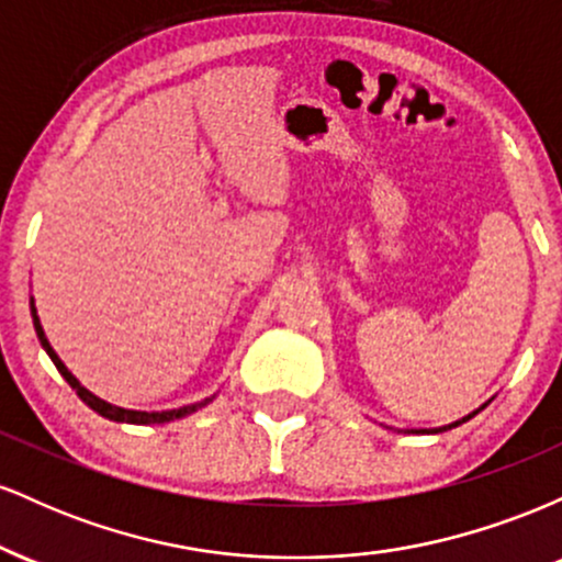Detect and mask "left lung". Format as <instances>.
<instances>
[{
  "instance_id": "left-lung-1",
  "label": "left lung",
  "mask_w": 562,
  "mask_h": 562,
  "mask_svg": "<svg viewBox=\"0 0 562 562\" xmlns=\"http://www.w3.org/2000/svg\"><path fill=\"white\" fill-rule=\"evenodd\" d=\"M483 406H486V404H483ZM483 406H481V409H483ZM481 409H475L473 412V415H479V412ZM473 415H468V417H462V420H457V423H451V425H443V428H438V430H451V428H457V425H462V423H468L470 420V417H473ZM438 430H434V434H438ZM423 434H425V430H423Z\"/></svg>"
}]
</instances>
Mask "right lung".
Wrapping results in <instances>:
<instances>
[{
  "mask_svg": "<svg viewBox=\"0 0 562 562\" xmlns=\"http://www.w3.org/2000/svg\"><path fill=\"white\" fill-rule=\"evenodd\" d=\"M31 317H34V327H36V335H38V340H42L44 351H47V353H49V359H53V362H55L57 372H60V375L68 380V385H70V389H74L76 393H79V398H81L83 404H89V406H92V409L97 412V415L108 417V420H115V423H134V425L171 423V420H179V417H184V415H192V412H198L200 406H205V404L211 402V398H205V402H198V404H190V406H179V409H169V412H134V409H121V406H113V404L102 402V398H97L94 393H89L87 389H83V385L79 383V380H76L74 375H70V372H68V367L60 362V357H57V353H55V348L49 346L47 335H44V330H42V322H38V317H36L34 301H31Z\"/></svg>",
  "mask_w": 562,
  "mask_h": 562,
  "instance_id": "obj_1",
  "label": "right lung"
}]
</instances>
